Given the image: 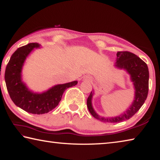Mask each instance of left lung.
I'll return each instance as SVG.
<instances>
[{
  "mask_svg": "<svg viewBox=\"0 0 160 160\" xmlns=\"http://www.w3.org/2000/svg\"><path fill=\"white\" fill-rule=\"evenodd\" d=\"M116 56V66L126 70L131 75L135 89V99L129 109L123 114L113 118H104L97 114L93 109L92 106V93L91 92L87 100V106L93 117L102 122L119 123L131 118L144 104L148 94L149 71L147 64L138 56L130 51H118Z\"/></svg>",
  "mask_w": 160,
  "mask_h": 160,
  "instance_id": "1",
  "label": "left lung"
}]
</instances>
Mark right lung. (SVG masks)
<instances>
[{
	"label": "right lung",
	"mask_w": 160,
	"mask_h": 160,
	"mask_svg": "<svg viewBox=\"0 0 160 160\" xmlns=\"http://www.w3.org/2000/svg\"><path fill=\"white\" fill-rule=\"evenodd\" d=\"M38 43H30L18 48L8 63L5 72L7 90L16 106L34 114H43L58 106L64 91L77 85V81L57 85L42 94L32 92L21 80V70L26 57L34 48L39 47Z\"/></svg>",
	"instance_id": "right-lung-1"
}]
</instances>
